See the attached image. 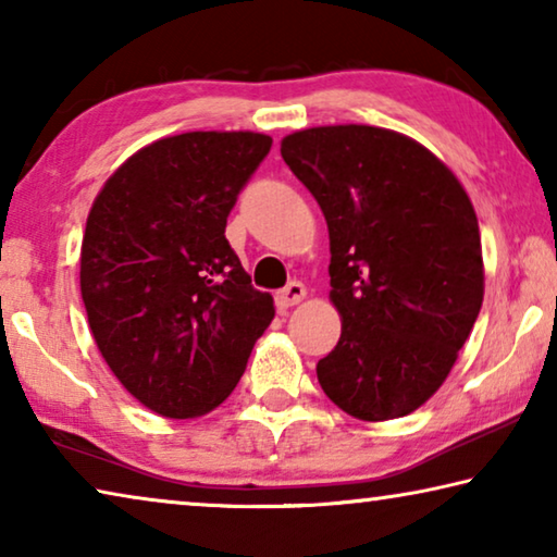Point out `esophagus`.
Returning <instances> with one entry per match:
<instances>
[{"instance_id":"34e87169","label":"esophagus","mask_w":557,"mask_h":557,"mask_svg":"<svg viewBox=\"0 0 557 557\" xmlns=\"http://www.w3.org/2000/svg\"><path fill=\"white\" fill-rule=\"evenodd\" d=\"M305 297H307V287L301 285V282H289V285H287L285 289L277 292L275 301H277L280 309H289V307L299 305V301L305 299Z\"/></svg>"}]
</instances>
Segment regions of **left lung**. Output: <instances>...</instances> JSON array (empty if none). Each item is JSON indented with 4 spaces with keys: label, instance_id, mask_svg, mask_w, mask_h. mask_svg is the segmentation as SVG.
<instances>
[{
    "label": "left lung",
    "instance_id": "8db88e82",
    "mask_svg": "<svg viewBox=\"0 0 557 557\" xmlns=\"http://www.w3.org/2000/svg\"><path fill=\"white\" fill-rule=\"evenodd\" d=\"M280 152L329 225L342 336L317 363L319 385L356 420L410 414L447 381L484 301L469 194L428 147L385 127L297 129Z\"/></svg>",
    "mask_w": 557,
    "mask_h": 557
}]
</instances>
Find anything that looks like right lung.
<instances>
[{
	"instance_id": "right-lung-1",
	"label": "right lung",
	"mask_w": 557,
	"mask_h": 557,
	"mask_svg": "<svg viewBox=\"0 0 557 557\" xmlns=\"http://www.w3.org/2000/svg\"><path fill=\"white\" fill-rule=\"evenodd\" d=\"M260 132H184L125 159L90 206L81 297L132 398L191 420L228 398L275 317L225 240L240 188L270 152Z\"/></svg>"
}]
</instances>
